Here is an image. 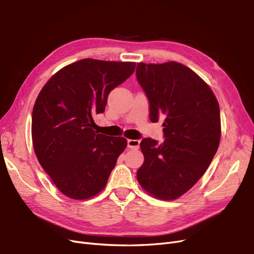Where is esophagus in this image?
Instances as JSON below:
<instances>
[{
  "label": "esophagus",
  "instance_id": "obj_1",
  "mask_svg": "<svg viewBox=\"0 0 254 254\" xmlns=\"http://www.w3.org/2000/svg\"><path fill=\"white\" fill-rule=\"evenodd\" d=\"M140 146V141L139 140H133L128 139L127 140V147L130 149H138Z\"/></svg>",
  "mask_w": 254,
  "mask_h": 254
}]
</instances>
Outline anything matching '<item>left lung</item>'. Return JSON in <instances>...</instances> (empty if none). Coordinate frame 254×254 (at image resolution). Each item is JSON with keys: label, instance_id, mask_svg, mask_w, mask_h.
<instances>
[{"label": "left lung", "instance_id": "left-lung-1", "mask_svg": "<svg viewBox=\"0 0 254 254\" xmlns=\"http://www.w3.org/2000/svg\"><path fill=\"white\" fill-rule=\"evenodd\" d=\"M136 76L149 101L150 120L165 116L164 142L145 138L140 143L144 162L137 180L151 196L173 200L199 181L217 152L219 104L200 76L178 62H140Z\"/></svg>", "mask_w": 254, "mask_h": 254}]
</instances>
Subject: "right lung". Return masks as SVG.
<instances>
[{
    "mask_svg": "<svg viewBox=\"0 0 254 254\" xmlns=\"http://www.w3.org/2000/svg\"><path fill=\"white\" fill-rule=\"evenodd\" d=\"M135 62L83 59L43 86L32 113L33 147L58 190L83 200L104 190L127 141L93 130L108 95L133 74Z\"/></svg>",
    "mask_w": 254,
    "mask_h": 254,
    "instance_id": "add662e5",
    "label": "right lung"
}]
</instances>
